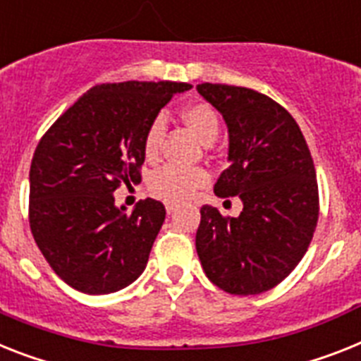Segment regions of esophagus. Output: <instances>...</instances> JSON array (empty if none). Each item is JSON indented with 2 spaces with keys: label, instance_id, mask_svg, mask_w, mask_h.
Returning a JSON list of instances; mask_svg holds the SVG:
<instances>
[{
  "label": "esophagus",
  "instance_id": "obj_1",
  "mask_svg": "<svg viewBox=\"0 0 361 361\" xmlns=\"http://www.w3.org/2000/svg\"><path fill=\"white\" fill-rule=\"evenodd\" d=\"M176 211V205L174 204H166V213L172 214Z\"/></svg>",
  "mask_w": 361,
  "mask_h": 361
}]
</instances>
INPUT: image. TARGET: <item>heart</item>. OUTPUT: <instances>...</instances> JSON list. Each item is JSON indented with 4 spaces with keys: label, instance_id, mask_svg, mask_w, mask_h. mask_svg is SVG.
Masks as SVG:
<instances>
[{
    "label": "heart",
    "instance_id": "1",
    "mask_svg": "<svg viewBox=\"0 0 361 361\" xmlns=\"http://www.w3.org/2000/svg\"><path fill=\"white\" fill-rule=\"evenodd\" d=\"M181 117H183V121L189 124V128L204 143H209V141L216 139L220 123H218L216 111L209 104L198 102V104L187 106L183 114H181ZM165 130L166 121L163 115L156 117L150 123L147 134H145L143 145L147 157L157 156L159 148H161ZM207 172L202 171V169H185V166L178 165H165L157 172H154L148 187H150L152 195L157 196V198L171 202V204H183V202L192 198L196 190L207 183Z\"/></svg>",
    "mask_w": 361,
    "mask_h": 361
}]
</instances>
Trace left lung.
Here are the masks:
<instances>
[{"mask_svg": "<svg viewBox=\"0 0 361 361\" xmlns=\"http://www.w3.org/2000/svg\"><path fill=\"white\" fill-rule=\"evenodd\" d=\"M226 121L229 166L214 183L220 198L238 196L237 218L200 209L196 251L207 279L235 295L277 286L307 253L319 216L316 169L295 119L250 87L198 84Z\"/></svg>", "mask_w": 361, "mask_h": 361, "instance_id": "obj_1", "label": "left lung"}]
</instances>
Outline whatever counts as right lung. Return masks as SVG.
<instances>
[{"instance_id": "add662e5", "label": "right lung", "mask_w": 361, "mask_h": 361, "mask_svg": "<svg viewBox=\"0 0 361 361\" xmlns=\"http://www.w3.org/2000/svg\"><path fill=\"white\" fill-rule=\"evenodd\" d=\"M190 87L169 80L101 84L40 139L29 172V222L42 255L71 288L119 292L147 268L165 207L147 198L126 213L114 192L141 181L148 126L176 93Z\"/></svg>"}]
</instances>
